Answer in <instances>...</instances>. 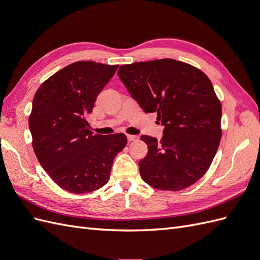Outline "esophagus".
<instances>
[{
  "label": "esophagus",
  "mask_w": 260,
  "mask_h": 260,
  "mask_svg": "<svg viewBox=\"0 0 260 260\" xmlns=\"http://www.w3.org/2000/svg\"><path fill=\"white\" fill-rule=\"evenodd\" d=\"M127 139H128V141H129V142H132V141H136V140H138L139 138H138L137 136H132V135H128V136H127Z\"/></svg>",
  "instance_id": "34e87169"
}]
</instances>
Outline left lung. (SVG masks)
Here are the masks:
<instances>
[{"label": "left lung", "mask_w": 260, "mask_h": 260, "mask_svg": "<svg viewBox=\"0 0 260 260\" xmlns=\"http://www.w3.org/2000/svg\"><path fill=\"white\" fill-rule=\"evenodd\" d=\"M118 77L144 113H157L160 141L141 136L148 152L139 162L144 182L164 191L194 184L208 170L221 139V104L208 77L171 58L122 65Z\"/></svg>", "instance_id": "8db88e82"}]
</instances>
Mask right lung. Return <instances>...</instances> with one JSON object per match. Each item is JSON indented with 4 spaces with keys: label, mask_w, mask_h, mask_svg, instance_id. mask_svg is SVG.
Listing matches in <instances>:
<instances>
[{
    "label": "right lung",
    "mask_w": 260,
    "mask_h": 260,
    "mask_svg": "<svg viewBox=\"0 0 260 260\" xmlns=\"http://www.w3.org/2000/svg\"><path fill=\"white\" fill-rule=\"evenodd\" d=\"M117 68L76 61L51 76L35 94L29 116L34 151L54 182L68 192L104 186L115 156L127 144L123 133L93 135L85 119Z\"/></svg>",
    "instance_id": "obj_1"
}]
</instances>
